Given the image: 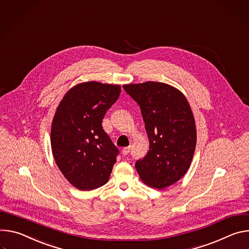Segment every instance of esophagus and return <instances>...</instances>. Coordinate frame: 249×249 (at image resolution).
I'll use <instances>...</instances> for the list:
<instances>
[{"label":"esophagus","instance_id":"34e87169","mask_svg":"<svg viewBox=\"0 0 249 249\" xmlns=\"http://www.w3.org/2000/svg\"><path fill=\"white\" fill-rule=\"evenodd\" d=\"M129 151H130V147H129V146H128V147H124V148H123V150H122V152H123L124 155H127V154L129 153Z\"/></svg>","mask_w":249,"mask_h":249}]
</instances>
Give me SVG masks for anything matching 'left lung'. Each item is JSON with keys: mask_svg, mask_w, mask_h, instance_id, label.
I'll return each mask as SVG.
<instances>
[{"mask_svg": "<svg viewBox=\"0 0 249 249\" xmlns=\"http://www.w3.org/2000/svg\"><path fill=\"white\" fill-rule=\"evenodd\" d=\"M140 105L149 140V150L135 168L147 186L162 190L188 171L197 142L194 115L184 94L161 82L124 85Z\"/></svg>", "mask_w": 249, "mask_h": 249, "instance_id": "1", "label": "left lung"}]
</instances>
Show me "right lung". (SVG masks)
<instances>
[{
	"instance_id": "obj_1",
	"label": "right lung",
	"mask_w": 249,
	"mask_h": 249,
	"mask_svg": "<svg viewBox=\"0 0 249 249\" xmlns=\"http://www.w3.org/2000/svg\"><path fill=\"white\" fill-rule=\"evenodd\" d=\"M120 94V85L83 82L64 95L55 112L52 154L64 177L81 191L105 185L112 173L119 150L103 129L102 121Z\"/></svg>"
}]
</instances>
